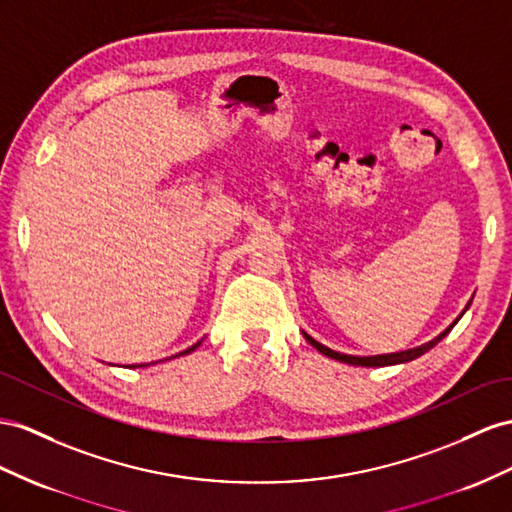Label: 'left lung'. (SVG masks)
I'll list each match as a JSON object with an SVG mask.
<instances>
[{
  "instance_id": "left-lung-1",
  "label": "left lung",
  "mask_w": 512,
  "mask_h": 512,
  "mask_svg": "<svg viewBox=\"0 0 512 512\" xmlns=\"http://www.w3.org/2000/svg\"><path fill=\"white\" fill-rule=\"evenodd\" d=\"M471 305V300L467 303V307ZM465 307V309H467ZM463 316V313H461ZM458 316V318H461ZM458 318L448 326V329H445L441 335H437L435 339H430V342H426V344H422V346H417V348H409V350H402V352H391V355H376V357H355V355H344V352H335V350H331V348H326V346H322L320 342H316V339L313 337H309L307 333H303L305 335V339L307 342L316 348V350H320L322 355H326V357H331V359H335V361H342V363H348V365H361V368H381V365H393V363H406V361H413V359H417V357H422L424 352H428L430 348H435L441 339L448 335L452 329H454V324L458 322Z\"/></svg>"
}]
</instances>
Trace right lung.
<instances>
[{
  "mask_svg": "<svg viewBox=\"0 0 512 512\" xmlns=\"http://www.w3.org/2000/svg\"><path fill=\"white\" fill-rule=\"evenodd\" d=\"M201 342H203V339H201ZM201 342H196L194 346H190V348H186V350H183V352H179V355H190V352L192 350H196V348H199L201 346ZM177 357V355H175ZM131 368H134V365H131ZM140 368H144V365H140Z\"/></svg>",
  "mask_w": 512,
  "mask_h": 512,
  "instance_id": "add662e5",
  "label": "right lung"
}]
</instances>
